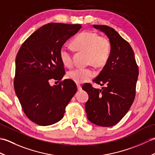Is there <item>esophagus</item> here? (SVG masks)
<instances>
[{"label": "esophagus", "mask_w": 155, "mask_h": 155, "mask_svg": "<svg viewBox=\"0 0 155 155\" xmlns=\"http://www.w3.org/2000/svg\"><path fill=\"white\" fill-rule=\"evenodd\" d=\"M77 88H78V91H81V90L82 89V87H81V84H77Z\"/></svg>", "instance_id": "obj_1"}]
</instances>
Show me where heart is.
<instances>
[{"label":"heart","mask_w":155,"mask_h":155,"mask_svg":"<svg viewBox=\"0 0 155 155\" xmlns=\"http://www.w3.org/2000/svg\"><path fill=\"white\" fill-rule=\"evenodd\" d=\"M72 45L77 50L87 53V62L97 67H103L109 59L111 46L109 39L99 36L94 32H82L72 41ZM60 58L66 67L72 65L71 48L67 45L61 48ZM95 72L91 68L78 67L68 72L67 77L77 83H83L92 79Z\"/></svg>","instance_id":"b5f03b06"}]
</instances>
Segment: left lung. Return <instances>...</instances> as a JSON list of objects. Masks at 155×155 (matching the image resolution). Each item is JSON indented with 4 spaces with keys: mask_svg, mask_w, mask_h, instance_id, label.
<instances>
[{
    "mask_svg": "<svg viewBox=\"0 0 155 155\" xmlns=\"http://www.w3.org/2000/svg\"><path fill=\"white\" fill-rule=\"evenodd\" d=\"M93 27L107 35L111 52L103 70L93 80L104 87L100 90L90 83L83 86L88 94L85 110L91 123L112 127L124 117L133 103L139 68L131 46L114 28L106 25Z\"/></svg>",
    "mask_w": 155,
    "mask_h": 155,
    "instance_id": "obj_1",
    "label": "left lung"
}]
</instances>
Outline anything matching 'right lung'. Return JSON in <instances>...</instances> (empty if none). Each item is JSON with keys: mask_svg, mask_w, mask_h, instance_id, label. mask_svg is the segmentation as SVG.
<instances>
[{"mask_svg": "<svg viewBox=\"0 0 155 155\" xmlns=\"http://www.w3.org/2000/svg\"><path fill=\"white\" fill-rule=\"evenodd\" d=\"M79 24L48 23L34 32L16 57L14 87L25 114L41 126L57 123L77 91L71 79L52 87L50 80L61 81L65 74L61 48L80 30Z\"/></svg>", "mask_w": 155, "mask_h": 155, "instance_id": "obj_1", "label": "right lung"}]
</instances>
